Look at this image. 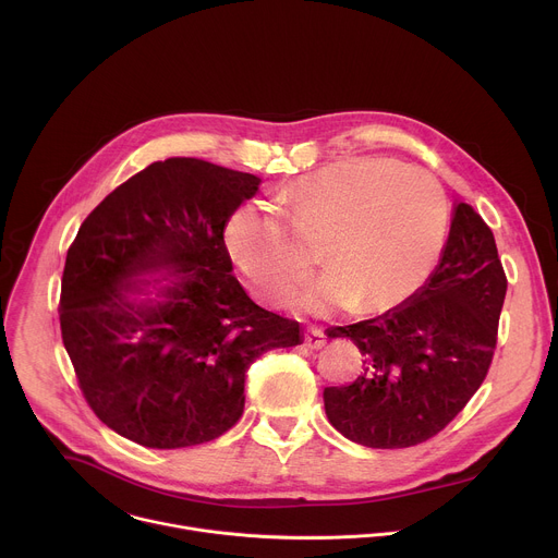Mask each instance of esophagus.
I'll list each match as a JSON object with an SVG mask.
<instances>
[{"instance_id":"obj_1","label":"esophagus","mask_w":558,"mask_h":558,"mask_svg":"<svg viewBox=\"0 0 558 558\" xmlns=\"http://www.w3.org/2000/svg\"><path fill=\"white\" fill-rule=\"evenodd\" d=\"M325 344H327V336L320 329H306L304 347H308V349H323Z\"/></svg>"}]
</instances>
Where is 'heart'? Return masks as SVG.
Listing matches in <instances>:
<instances>
[{"label": "heart", "instance_id": "heart-1", "mask_svg": "<svg viewBox=\"0 0 558 558\" xmlns=\"http://www.w3.org/2000/svg\"><path fill=\"white\" fill-rule=\"evenodd\" d=\"M289 225L258 201L235 207L225 247L252 289L284 302L308 276L305 247L323 278L298 304L329 313L347 304L375 313L409 295L435 267L446 235V198L424 170L388 158H349L300 177L280 194Z\"/></svg>", "mask_w": 558, "mask_h": 558}]
</instances>
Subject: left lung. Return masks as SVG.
<instances>
[{
  "instance_id": "8db88e82",
  "label": "left lung",
  "mask_w": 558,
  "mask_h": 558,
  "mask_svg": "<svg viewBox=\"0 0 558 558\" xmlns=\"http://www.w3.org/2000/svg\"><path fill=\"white\" fill-rule=\"evenodd\" d=\"M506 289L490 227L459 203L435 271L411 298L327 329L364 355L353 384L323 392L331 426L366 448H409L446 428L486 379Z\"/></svg>"
}]
</instances>
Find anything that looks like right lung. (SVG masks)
<instances>
[{
  "instance_id": "right-lung-1",
  "label": "right lung",
  "mask_w": 558,
  "mask_h": 558,
  "mask_svg": "<svg viewBox=\"0 0 558 558\" xmlns=\"http://www.w3.org/2000/svg\"><path fill=\"white\" fill-rule=\"evenodd\" d=\"M201 158L156 161L108 194L68 250L59 323L95 415L145 448L227 433L245 373L302 344L295 320L258 306L231 274L225 222L260 187Z\"/></svg>"
}]
</instances>
